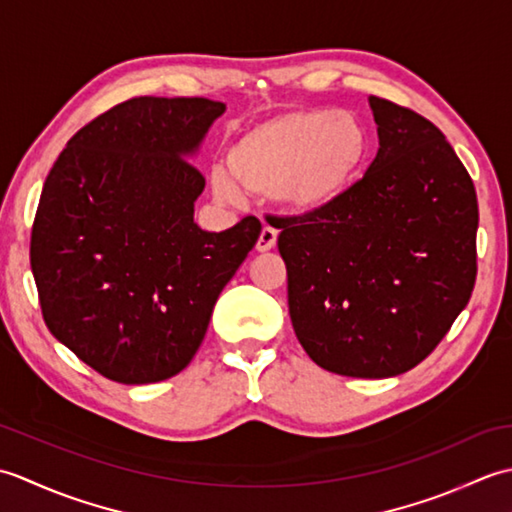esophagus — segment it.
I'll return each mask as SVG.
<instances>
[{"label":"esophagus","instance_id":"1","mask_svg":"<svg viewBox=\"0 0 512 512\" xmlns=\"http://www.w3.org/2000/svg\"><path fill=\"white\" fill-rule=\"evenodd\" d=\"M277 244V231L273 226H264L262 233H259V239H257V250L259 253H268V250H273Z\"/></svg>","mask_w":512,"mask_h":512}]
</instances>
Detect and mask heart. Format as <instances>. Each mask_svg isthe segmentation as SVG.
Wrapping results in <instances>:
<instances>
[{
	"label": "heart",
	"instance_id": "heart-1",
	"mask_svg": "<svg viewBox=\"0 0 512 512\" xmlns=\"http://www.w3.org/2000/svg\"><path fill=\"white\" fill-rule=\"evenodd\" d=\"M369 151L372 136L354 114L328 107L286 112L246 129L226 154L231 176L215 169L211 187L220 200L237 202V181L286 213H321L352 187Z\"/></svg>",
	"mask_w": 512,
	"mask_h": 512
}]
</instances>
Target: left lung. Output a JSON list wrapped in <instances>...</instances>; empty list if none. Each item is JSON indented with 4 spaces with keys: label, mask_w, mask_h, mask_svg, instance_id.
Segmentation results:
<instances>
[{
    "label": "left lung",
    "mask_w": 512,
    "mask_h": 512,
    "mask_svg": "<svg viewBox=\"0 0 512 512\" xmlns=\"http://www.w3.org/2000/svg\"><path fill=\"white\" fill-rule=\"evenodd\" d=\"M378 154L330 209L279 220L288 310L328 372L389 378L424 361L471 299L480 213L469 171L420 114L369 96Z\"/></svg>",
    "instance_id": "1"
}]
</instances>
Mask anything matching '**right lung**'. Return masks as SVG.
I'll return each instance as SVG.
<instances>
[{
  "label": "right lung",
  "mask_w": 512,
  "mask_h": 512,
  "mask_svg": "<svg viewBox=\"0 0 512 512\" xmlns=\"http://www.w3.org/2000/svg\"><path fill=\"white\" fill-rule=\"evenodd\" d=\"M224 107L125 101L79 129L43 182L30 239L43 321L116 383H158L191 363L262 233L253 215L222 233L193 222L204 178L189 160Z\"/></svg>",
  "instance_id": "add662e5"
}]
</instances>
